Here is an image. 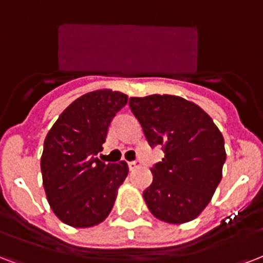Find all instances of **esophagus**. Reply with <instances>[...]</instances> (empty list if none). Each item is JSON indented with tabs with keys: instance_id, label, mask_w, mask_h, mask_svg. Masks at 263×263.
Returning a JSON list of instances; mask_svg holds the SVG:
<instances>
[{
	"instance_id": "34e87169",
	"label": "esophagus",
	"mask_w": 263,
	"mask_h": 263,
	"mask_svg": "<svg viewBox=\"0 0 263 263\" xmlns=\"http://www.w3.org/2000/svg\"><path fill=\"white\" fill-rule=\"evenodd\" d=\"M127 166H129L130 170H134V168H137L138 166H140V162H138V160H133V162H129Z\"/></svg>"
}]
</instances>
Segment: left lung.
Instances as JSON below:
<instances>
[{"instance_id": "8db88e82", "label": "left lung", "mask_w": 263, "mask_h": 263, "mask_svg": "<svg viewBox=\"0 0 263 263\" xmlns=\"http://www.w3.org/2000/svg\"><path fill=\"white\" fill-rule=\"evenodd\" d=\"M129 105L152 148L164 158L151 172L144 200L168 223L189 222L209 204L227 159L223 137L213 119L188 100L170 95L130 97Z\"/></svg>"}]
</instances>
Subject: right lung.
Masks as SVG:
<instances>
[{
  "label": "right lung",
  "mask_w": 263,
  "mask_h": 263,
  "mask_svg": "<svg viewBox=\"0 0 263 263\" xmlns=\"http://www.w3.org/2000/svg\"><path fill=\"white\" fill-rule=\"evenodd\" d=\"M126 104L127 96L121 91L86 93L63 111L45 138L41 158L45 192L54 214L70 227H95L112 210L129 167L123 160L105 164L97 155L109 123Z\"/></svg>",
  "instance_id": "add662e5"
}]
</instances>
